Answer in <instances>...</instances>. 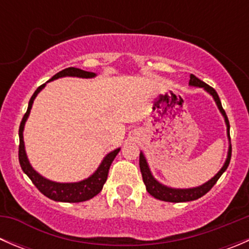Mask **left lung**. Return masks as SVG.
<instances>
[{"mask_svg": "<svg viewBox=\"0 0 249 249\" xmlns=\"http://www.w3.org/2000/svg\"><path fill=\"white\" fill-rule=\"evenodd\" d=\"M190 87L195 88H202L205 91H207L211 96L214 100L215 105H217L218 109L222 113L223 118H224L225 125H227V136L228 140L230 142V124L229 120H228L227 114H225V110L223 109L222 102H220L219 96H218L217 91H215L213 88H211L210 85L206 84L205 82L200 80L199 78L195 77L194 74H190V80H189ZM230 159H231V144H229V149H228V155L227 159H225L224 165L222 166V169L219 170L210 180H207L203 184L199 185V187L194 188H184V189H180V188H171L167 187V185L162 184L159 180H157L153 176L152 171L149 169V165H148L147 159H145L144 154L142 152L140 153V169L141 173H142L143 182L145 184V189L152 196H154L155 199L161 200V201L166 202H187V201H194V200H197L199 197L203 196L207 192H210L211 188L217 183V180L219 179L220 176L225 172V170L229 166Z\"/></svg>", "mask_w": 249, "mask_h": 249, "instance_id": "obj_1", "label": "left lung"}]
</instances>
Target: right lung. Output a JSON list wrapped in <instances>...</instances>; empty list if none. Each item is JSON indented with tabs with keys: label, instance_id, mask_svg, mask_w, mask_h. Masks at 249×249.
<instances>
[{
	"label": "right lung",
	"instance_id": "add662e5",
	"mask_svg": "<svg viewBox=\"0 0 249 249\" xmlns=\"http://www.w3.org/2000/svg\"><path fill=\"white\" fill-rule=\"evenodd\" d=\"M97 74L94 73V72L83 71V70L76 69V67H69V69L62 70V71H60L59 73L53 76L47 83L52 82V80H55V79H59V78H64V77L95 78ZM47 83H44L43 85L37 88L36 91L34 92V95H32L31 99H30L29 101V107H27L26 113H25L21 123H20V127H19L20 166H21L22 171L26 173L27 177L32 180V183L36 185L37 189H38L42 194L46 195L47 197H49V199L54 200V201H59V202L87 201V200H90L94 196H96V195L102 190L104 184L107 180V176H108L110 165H112L113 160H114V158L117 157V154L119 153L120 148H117V149L109 152L108 154L102 159L101 164L99 165L96 171L92 173V175H90L88 178H85V179L79 180V182H70V183L54 182V180L48 179V178L43 177L41 173L37 172L36 170L32 167V165L30 164L29 158H27V154H26V150H25L24 129H25V123H26L27 118H29L30 115V112H31L35 99H36L37 95L44 89Z\"/></svg>",
	"mask_w": 249,
	"mask_h": 249
}]
</instances>
